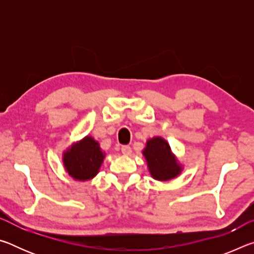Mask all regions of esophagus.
I'll list each match as a JSON object with an SVG mask.
<instances>
[{"mask_svg": "<svg viewBox=\"0 0 254 254\" xmlns=\"http://www.w3.org/2000/svg\"><path fill=\"white\" fill-rule=\"evenodd\" d=\"M121 151H122V153H123V154H126V156H128V154H131L132 150H131V147H130V145H122Z\"/></svg>", "mask_w": 254, "mask_h": 254, "instance_id": "obj_1", "label": "esophagus"}]
</instances>
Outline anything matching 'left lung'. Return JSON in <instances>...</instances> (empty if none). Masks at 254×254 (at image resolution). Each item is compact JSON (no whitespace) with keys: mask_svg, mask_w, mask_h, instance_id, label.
<instances>
[{"mask_svg":"<svg viewBox=\"0 0 254 254\" xmlns=\"http://www.w3.org/2000/svg\"><path fill=\"white\" fill-rule=\"evenodd\" d=\"M143 154L147 159L150 174L154 179L165 182L178 176L182 170L176 158L171 154L169 144L162 137L150 139Z\"/></svg>","mask_w":254,"mask_h":254,"instance_id":"8db88e82","label":"left lung"}]
</instances>
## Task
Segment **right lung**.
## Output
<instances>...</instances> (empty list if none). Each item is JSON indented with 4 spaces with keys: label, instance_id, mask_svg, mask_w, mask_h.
Returning a JSON list of instances; mask_svg holds the SVG:
<instances>
[{
    "label": "right lung",
    "instance_id": "add662e5",
    "mask_svg": "<svg viewBox=\"0 0 254 254\" xmlns=\"http://www.w3.org/2000/svg\"><path fill=\"white\" fill-rule=\"evenodd\" d=\"M103 159L104 153L102 152L100 144L93 137L86 136L65 152L64 165L72 178L87 180L97 175Z\"/></svg>",
    "mask_w": 254,
    "mask_h": 254
}]
</instances>
